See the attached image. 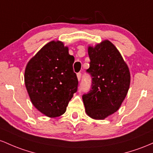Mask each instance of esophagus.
Listing matches in <instances>:
<instances>
[{
	"label": "esophagus",
	"mask_w": 153,
	"mask_h": 153,
	"mask_svg": "<svg viewBox=\"0 0 153 153\" xmlns=\"http://www.w3.org/2000/svg\"><path fill=\"white\" fill-rule=\"evenodd\" d=\"M77 78H78V80L79 81H80V79H81V77H82V73H80V72H79V73H77Z\"/></svg>",
	"instance_id": "1"
}]
</instances>
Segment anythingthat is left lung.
Segmentation results:
<instances>
[{
  "instance_id": "left-lung-1",
  "label": "left lung",
  "mask_w": 153,
  "mask_h": 153,
  "mask_svg": "<svg viewBox=\"0 0 153 153\" xmlns=\"http://www.w3.org/2000/svg\"><path fill=\"white\" fill-rule=\"evenodd\" d=\"M91 89L82 100L87 115L104 119L117 111L126 97L130 85L127 65L116 48L105 40L95 48L89 47Z\"/></svg>"
}]
</instances>
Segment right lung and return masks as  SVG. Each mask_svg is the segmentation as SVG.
<instances>
[{"mask_svg": "<svg viewBox=\"0 0 153 153\" xmlns=\"http://www.w3.org/2000/svg\"><path fill=\"white\" fill-rule=\"evenodd\" d=\"M74 57L61 42L46 44L29 61L25 73L26 88L32 104L42 114L54 118L66 112L78 90L74 72Z\"/></svg>", "mask_w": 153, "mask_h": 153, "instance_id": "obj_1", "label": "right lung"}]
</instances>
